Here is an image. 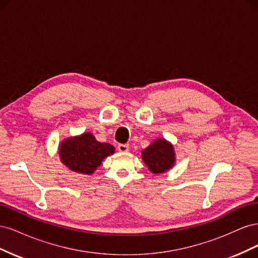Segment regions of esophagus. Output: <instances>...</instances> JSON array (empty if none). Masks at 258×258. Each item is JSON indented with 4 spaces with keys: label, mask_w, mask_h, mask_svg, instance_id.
Wrapping results in <instances>:
<instances>
[{
    "label": "esophagus",
    "mask_w": 258,
    "mask_h": 258,
    "mask_svg": "<svg viewBox=\"0 0 258 258\" xmlns=\"http://www.w3.org/2000/svg\"><path fill=\"white\" fill-rule=\"evenodd\" d=\"M117 148H118V151L120 153H127L129 151V145L128 144H119Z\"/></svg>",
    "instance_id": "34e87169"
}]
</instances>
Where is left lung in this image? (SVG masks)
I'll list each match as a JSON object with an SVG mask.
<instances>
[{"instance_id":"left-lung-1","label":"left lung","mask_w":258,"mask_h":258,"mask_svg":"<svg viewBox=\"0 0 258 258\" xmlns=\"http://www.w3.org/2000/svg\"><path fill=\"white\" fill-rule=\"evenodd\" d=\"M142 160L153 174L165 173L176 161L173 144L163 138H157L142 151Z\"/></svg>"}]
</instances>
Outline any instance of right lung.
<instances>
[{
	"label": "right lung",
	"mask_w": 258,
	"mask_h": 258,
	"mask_svg": "<svg viewBox=\"0 0 258 258\" xmlns=\"http://www.w3.org/2000/svg\"><path fill=\"white\" fill-rule=\"evenodd\" d=\"M58 148L60 160L66 167L86 175L92 174L104 158L115 153L113 145L97 141L91 132L62 140Z\"/></svg>",
	"instance_id": "right-lung-1"
}]
</instances>
